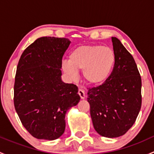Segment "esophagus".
<instances>
[{"label":"esophagus","instance_id":"34e87169","mask_svg":"<svg viewBox=\"0 0 154 154\" xmlns=\"http://www.w3.org/2000/svg\"><path fill=\"white\" fill-rule=\"evenodd\" d=\"M78 94L80 95V98L81 99H84L86 97V94H85V91H83V89L81 88H79L78 89Z\"/></svg>","mask_w":154,"mask_h":154}]
</instances>
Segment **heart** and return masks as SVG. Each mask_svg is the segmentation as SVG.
<instances>
[{"label": "heart", "mask_w": 154, "mask_h": 154, "mask_svg": "<svg viewBox=\"0 0 154 154\" xmlns=\"http://www.w3.org/2000/svg\"><path fill=\"white\" fill-rule=\"evenodd\" d=\"M116 63V54L111 48L102 45H81L74 48L63 63V71L70 78L82 71L83 80L91 86L102 84L108 79Z\"/></svg>", "instance_id": "b5f03b06"}]
</instances>
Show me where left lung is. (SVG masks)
Wrapping results in <instances>:
<instances>
[{"mask_svg": "<svg viewBox=\"0 0 154 154\" xmlns=\"http://www.w3.org/2000/svg\"><path fill=\"white\" fill-rule=\"evenodd\" d=\"M112 42L116 54L112 71L103 84L87 93L94 130L107 138L125 135L142 106V79L136 62L120 40L112 37Z\"/></svg>", "mask_w": 154, "mask_h": 154, "instance_id": "left-lung-1", "label": "left lung"}]
</instances>
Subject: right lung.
Here are the masks:
<instances>
[{
    "label": "right lung",
    "instance_id": "right-lung-1",
    "mask_svg": "<svg viewBox=\"0 0 154 154\" xmlns=\"http://www.w3.org/2000/svg\"><path fill=\"white\" fill-rule=\"evenodd\" d=\"M71 42L41 37L22 53L14 85V106L23 126L38 139L63 134L66 113L80 100L78 88L62 81V60Z\"/></svg>",
    "mask_w": 154,
    "mask_h": 154
}]
</instances>
